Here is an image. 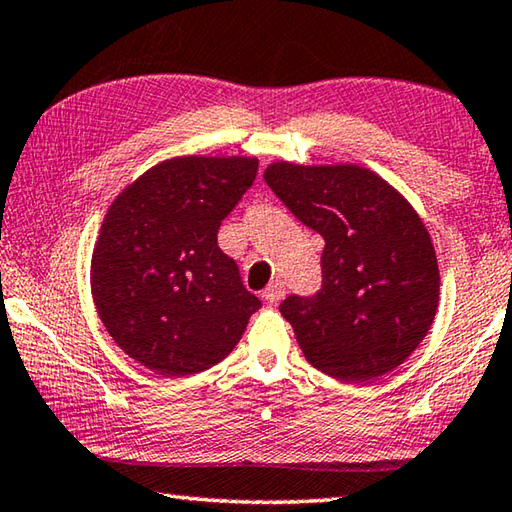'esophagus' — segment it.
Segmentation results:
<instances>
[{
	"instance_id": "1",
	"label": "esophagus",
	"mask_w": 512,
	"mask_h": 512,
	"mask_svg": "<svg viewBox=\"0 0 512 512\" xmlns=\"http://www.w3.org/2000/svg\"><path fill=\"white\" fill-rule=\"evenodd\" d=\"M284 295H286V286H284L282 280H273L271 284L264 288V293H262L266 302H280Z\"/></svg>"
}]
</instances>
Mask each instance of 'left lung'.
<instances>
[{"label":"left lung","mask_w":512,"mask_h":512,"mask_svg":"<svg viewBox=\"0 0 512 512\" xmlns=\"http://www.w3.org/2000/svg\"><path fill=\"white\" fill-rule=\"evenodd\" d=\"M268 183L324 237L322 288L280 304L315 369L367 383L412 356L439 306V264L421 217L401 192L360 165L266 167Z\"/></svg>","instance_id":"left-lung-1"}]
</instances>
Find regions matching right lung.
Segmentation results:
<instances>
[{
	"mask_svg": "<svg viewBox=\"0 0 512 512\" xmlns=\"http://www.w3.org/2000/svg\"><path fill=\"white\" fill-rule=\"evenodd\" d=\"M257 176L253 156H176L111 203L91 257V295L109 336L161 376L217 365L262 302L217 232Z\"/></svg>",
	"mask_w": 512,
	"mask_h": 512,
	"instance_id": "right-lung-1",
	"label": "right lung"
}]
</instances>
